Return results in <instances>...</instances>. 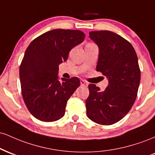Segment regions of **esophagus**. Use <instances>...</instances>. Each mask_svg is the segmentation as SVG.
<instances>
[{"label": "esophagus", "mask_w": 155, "mask_h": 155, "mask_svg": "<svg viewBox=\"0 0 155 155\" xmlns=\"http://www.w3.org/2000/svg\"><path fill=\"white\" fill-rule=\"evenodd\" d=\"M80 83H81V85H82V86H84V87L88 86V83L87 82V81H85L84 80H81V81H80Z\"/></svg>", "instance_id": "1"}]
</instances>
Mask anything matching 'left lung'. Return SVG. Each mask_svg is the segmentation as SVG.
I'll use <instances>...</instances> for the list:
<instances>
[{
    "label": "left lung",
    "instance_id": "left-lung-1",
    "mask_svg": "<svg viewBox=\"0 0 155 155\" xmlns=\"http://www.w3.org/2000/svg\"><path fill=\"white\" fill-rule=\"evenodd\" d=\"M89 36L99 49L96 71L106 76L108 84L104 91L89 84L87 115L94 122L110 125L122 120L136 101L140 79L138 58L130 43L117 33L92 31Z\"/></svg>",
    "mask_w": 155,
    "mask_h": 155
}]
</instances>
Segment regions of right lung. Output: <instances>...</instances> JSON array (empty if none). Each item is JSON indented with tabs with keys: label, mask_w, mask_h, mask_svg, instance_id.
Returning <instances> with one entry per match:
<instances>
[{
	"label": "right lung",
	"mask_w": 155,
	"mask_h": 155,
	"mask_svg": "<svg viewBox=\"0 0 155 155\" xmlns=\"http://www.w3.org/2000/svg\"><path fill=\"white\" fill-rule=\"evenodd\" d=\"M84 37L77 30L55 29L37 37L27 48L19 68L21 89L27 108L38 120L54 122L65 114L67 101L80 81L77 77L60 81L59 65Z\"/></svg>",
	"instance_id": "right-lung-1"
}]
</instances>
